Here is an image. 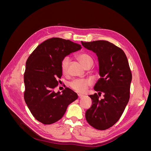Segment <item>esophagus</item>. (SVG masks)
Wrapping results in <instances>:
<instances>
[{"label": "esophagus", "instance_id": "obj_1", "mask_svg": "<svg viewBox=\"0 0 151 151\" xmlns=\"http://www.w3.org/2000/svg\"><path fill=\"white\" fill-rule=\"evenodd\" d=\"M78 97H79V99H81V98H83V97H84V95L81 94H78Z\"/></svg>", "mask_w": 151, "mask_h": 151}]
</instances>
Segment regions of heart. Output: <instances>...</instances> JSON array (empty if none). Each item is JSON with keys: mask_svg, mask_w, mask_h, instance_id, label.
Returning a JSON list of instances; mask_svg holds the SVG:
<instances>
[{"mask_svg": "<svg viewBox=\"0 0 151 151\" xmlns=\"http://www.w3.org/2000/svg\"><path fill=\"white\" fill-rule=\"evenodd\" d=\"M77 59L85 68L88 65H93V60L89 55L86 53H82L77 56ZM70 63V58L67 57L61 62V70L63 74H68V66ZM92 84V81L89 79H76L71 82L70 86L74 91L78 93H84Z\"/></svg>", "mask_w": 151, "mask_h": 151, "instance_id": "obj_1", "label": "heart"}]
</instances>
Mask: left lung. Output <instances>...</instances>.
I'll return each mask as SVG.
<instances>
[{"instance_id":"obj_1","label":"left lung","mask_w":151,"mask_h":151,"mask_svg":"<svg viewBox=\"0 0 151 151\" xmlns=\"http://www.w3.org/2000/svg\"><path fill=\"white\" fill-rule=\"evenodd\" d=\"M81 43L96 54L101 78L94 89L98 95L104 93L101 100L96 93L89 95L93 104L86 112V118L94 129L104 130L118 121L129 103L132 73L125 53L116 45L104 40Z\"/></svg>"}]
</instances>
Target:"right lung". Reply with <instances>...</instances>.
<instances>
[{"label":"right lung","mask_w":151,"mask_h":151,"mask_svg":"<svg viewBox=\"0 0 151 151\" xmlns=\"http://www.w3.org/2000/svg\"><path fill=\"white\" fill-rule=\"evenodd\" d=\"M81 48L69 40L52 38L39 45L26 61L24 100L32 115L43 124L61 119L68 105L78 98L69 88L57 93L54 88L62 76L63 59Z\"/></svg>","instance_id":"1"}]
</instances>
